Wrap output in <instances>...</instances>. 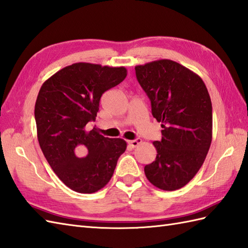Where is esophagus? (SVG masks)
<instances>
[{"mask_svg":"<svg viewBox=\"0 0 248 248\" xmlns=\"http://www.w3.org/2000/svg\"><path fill=\"white\" fill-rule=\"evenodd\" d=\"M141 142H142V141H141L140 138H136V139H134V140L128 141V144H129L131 147H137V146H138V145L140 144Z\"/></svg>","mask_w":248,"mask_h":248,"instance_id":"obj_1","label":"esophagus"}]
</instances>
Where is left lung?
<instances>
[{"label": "left lung", "instance_id": "left-lung-1", "mask_svg": "<svg viewBox=\"0 0 248 248\" xmlns=\"http://www.w3.org/2000/svg\"><path fill=\"white\" fill-rule=\"evenodd\" d=\"M135 71L153 117L162 123V138L153 143L155 161L144 167L146 178L161 190L180 189L199 172L211 144L212 104L206 85L169 59L137 65Z\"/></svg>", "mask_w": 248, "mask_h": 248}]
</instances>
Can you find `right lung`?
Instances as JSON below:
<instances>
[{"label":"right lung","instance_id":"add662e5","mask_svg":"<svg viewBox=\"0 0 248 248\" xmlns=\"http://www.w3.org/2000/svg\"><path fill=\"white\" fill-rule=\"evenodd\" d=\"M126 75L123 67L78 62L55 73L38 93V141L55 174L73 191L93 193L105 186L126 150L124 140L86 128L95 120L103 93Z\"/></svg>","mask_w":248,"mask_h":248}]
</instances>
